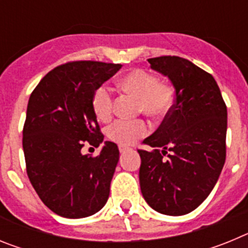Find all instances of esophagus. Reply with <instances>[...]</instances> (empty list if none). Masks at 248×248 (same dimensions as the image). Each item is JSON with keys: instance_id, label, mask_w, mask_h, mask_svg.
Returning a JSON list of instances; mask_svg holds the SVG:
<instances>
[{"instance_id": "1", "label": "esophagus", "mask_w": 248, "mask_h": 248, "mask_svg": "<svg viewBox=\"0 0 248 248\" xmlns=\"http://www.w3.org/2000/svg\"><path fill=\"white\" fill-rule=\"evenodd\" d=\"M119 151H120V154H124V153L129 151V149L125 148V146H119Z\"/></svg>"}]
</instances>
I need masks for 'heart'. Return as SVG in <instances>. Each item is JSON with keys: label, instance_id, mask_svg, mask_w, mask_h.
<instances>
[{"label": "heart", "instance_id": "b5f03b06", "mask_svg": "<svg viewBox=\"0 0 248 248\" xmlns=\"http://www.w3.org/2000/svg\"><path fill=\"white\" fill-rule=\"evenodd\" d=\"M123 92L139 99L138 111L150 118H161L169 113L174 104L175 91L171 84L159 82L157 77L150 72L137 68L128 72L118 82ZM93 110L98 119L108 120L113 114L114 99L107 87H99L92 100ZM148 134V126L141 120L124 122L118 120L107 130L110 140L120 145H133L140 138Z\"/></svg>", "mask_w": 248, "mask_h": 248}]
</instances>
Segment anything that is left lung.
<instances>
[{
    "label": "left lung",
    "mask_w": 248,
    "mask_h": 248,
    "mask_svg": "<svg viewBox=\"0 0 248 248\" xmlns=\"http://www.w3.org/2000/svg\"><path fill=\"white\" fill-rule=\"evenodd\" d=\"M148 62L170 79L175 103L143 141L154 150H138L140 189L151 209L181 216L200 206L217 183L226 159L227 108L214 77L187 59Z\"/></svg>",
    "instance_id": "8db88e82"
}]
</instances>
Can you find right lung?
Listing matches in <instances>:
<instances>
[{
  "label": "right lung",
  "instance_id": "right-lung-1",
  "mask_svg": "<svg viewBox=\"0 0 248 248\" xmlns=\"http://www.w3.org/2000/svg\"><path fill=\"white\" fill-rule=\"evenodd\" d=\"M122 64L77 61L46 74L31 94L23 151L31 184L48 209L67 218L94 215L107 203L119 161L117 144L83 155L84 141L98 146L100 133L93 95Z\"/></svg>",
  "mask_w": 248,
  "mask_h": 248
}]
</instances>
